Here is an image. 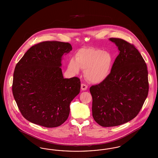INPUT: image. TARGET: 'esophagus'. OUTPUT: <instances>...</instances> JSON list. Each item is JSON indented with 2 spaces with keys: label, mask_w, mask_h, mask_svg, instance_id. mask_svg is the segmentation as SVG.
Here are the masks:
<instances>
[{
  "label": "esophagus",
  "mask_w": 158,
  "mask_h": 158,
  "mask_svg": "<svg viewBox=\"0 0 158 158\" xmlns=\"http://www.w3.org/2000/svg\"><path fill=\"white\" fill-rule=\"evenodd\" d=\"M88 88V86L85 84H81V89L82 90H86Z\"/></svg>",
  "instance_id": "esophagus-1"
}]
</instances>
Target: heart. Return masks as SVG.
Instances as JSON below:
<instances>
[{"instance_id": "obj_1", "label": "heart", "mask_w": 158, "mask_h": 158, "mask_svg": "<svg viewBox=\"0 0 158 158\" xmlns=\"http://www.w3.org/2000/svg\"><path fill=\"white\" fill-rule=\"evenodd\" d=\"M113 63L111 53L99 48H85L76 53L75 59H70L68 69L74 74H78L81 68L85 70V75L90 82L100 83L110 75Z\"/></svg>"}]
</instances>
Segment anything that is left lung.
Segmentation results:
<instances>
[{"label":"left lung","mask_w":158,"mask_h":158,"mask_svg":"<svg viewBox=\"0 0 158 158\" xmlns=\"http://www.w3.org/2000/svg\"><path fill=\"white\" fill-rule=\"evenodd\" d=\"M109 40L118 47L119 54L108 77L90 88L92 116L98 124L106 127L133 120L149 91L147 66L138 50L120 38Z\"/></svg>","instance_id":"1"}]
</instances>
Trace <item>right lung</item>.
Listing matches in <instances>:
<instances>
[{"mask_svg":"<svg viewBox=\"0 0 158 158\" xmlns=\"http://www.w3.org/2000/svg\"><path fill=\"white\" fill-rule=\"evenodd\" d=\"M68 43L44 41L31 47L16 64L12 92L23 117L34 124L56 127L68 119L70 104L79 94L80 79L64 78L63 55Z\"/></svg>","mask_w":158,"mask_h":158,"instance_id":"1","label":"right lung"}]
</instances>
